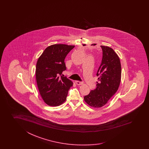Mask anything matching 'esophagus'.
<instances>
[{
  "label": "esophagus",
  "instance_id": "1",
  "mask_svg": "<svg viewBox=\"0 0 149 149\" xmlns=\"http://www.w3.org/2000/svg\"><path fill=\"white\" fill-rule=\"evenodd\" d=\"M75 82H76V84L78 85H81L83 84V82H81V81H76Z\"/></svg>",
  "mask_w": 149,
  "mask_h": 149
}]
</instances>
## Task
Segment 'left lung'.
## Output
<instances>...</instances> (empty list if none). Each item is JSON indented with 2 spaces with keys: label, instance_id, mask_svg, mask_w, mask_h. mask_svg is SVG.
Here are the masks:
<instances>
[{
  "label": "left lung",
  "instance_id": "8db88e82",
  "mask_svg": "<svg viewBox=\"0 0 149 149\" xmlns=\"http://www.w3.org/2000/svg\"><path fill=\"white\" fill-rule=\"evenodd\" d=\"M103 56L96 76V87L84 96L85 101L94 108H101L117 91L120 85L121 67L119 57L111 48L101 46Z\"/></svg>",
  "mask_w": 149,
  "mask_h": 149
}]
</instances>
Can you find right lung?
<instances>
[{"instance_id": "add662e5", "label": "right lung", "mask_w": 149, "mask_h": 149, "mask_svg": "<svg viewBox=\"0 0 149 149\" xmlns=\"http://www.w3.org/2000/svg\"><path fill=\"white\" fill-rule=\"evenodd\" d=\"M74 46L55 44L46 48L39 57L36 69L38 89L44 101L49 106L63 103L73 82L62 72L67 69L64 59Z\"/></svg>"}]
</instances>
